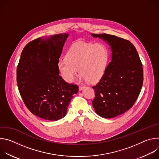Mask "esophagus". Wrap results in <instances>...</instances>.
Segmentation results:
<instances>
[{"instance_id":"34e87169","label":"esophagus","mask_w":159,"mask_h":159,"mask_svg":"<svg viewBox=\"0 0 159 159\" xmlns=\"http://www.w3.org/2000/svg\"><path fill=\"white\" fill-rule=\"evenodd\" d=\"M84 88H85L84 86H79V90H82L84 89Z\"/></svg>"}]
</instances>
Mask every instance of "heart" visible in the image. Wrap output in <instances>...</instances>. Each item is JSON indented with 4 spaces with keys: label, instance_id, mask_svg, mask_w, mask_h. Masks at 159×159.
<instances>
[{
    "label": "heart",
    "instance_id": "obj_1",
    "mask_svg": "<svg viewBox=\"0 0 159 159\" xmlns=\"http://www.w3.org/2000/svg\"><path fill=\"white\" fill-rule=\"evenodd\" d=\"M65 58L57 65L59 74L65 82H73L79 72L82 80L95 83L105 72L109 52L101 43L77 42L68 50Z\"/></svg>",
    "mask_w": 159,
    "mask_h": 159
}]
</instances>
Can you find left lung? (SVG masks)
Returning a JSON list of instances; mask_svg holds the SVG:
<instances>
[{"instance_id": "8db88e82", "label": "left lung", "mask_w": 159, "mask_h": 159, "mask_svg": "<svg viewBox=\"0 0 159 159\" xmlns=\"http://www.w3.org/2000/svg\"><path fill=\"white\" fill-rule=\"evenodd\" d=\"M110 47L111 60L97 85L93 87V106L104 118L120 115L137 99L143 85V70L138 52L129 41L107 34H91Z\"/></svg>"}]
</instances>
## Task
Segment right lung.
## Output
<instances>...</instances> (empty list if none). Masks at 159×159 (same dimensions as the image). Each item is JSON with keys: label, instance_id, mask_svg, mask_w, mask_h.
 I'll list each match as a JSON object with an SVG mask.
<instances>
[{"label": "right lung", "instance_id": "obj_1", "mask_svg": "<svg viewBox=\"0 0 159 159\" xmlns=\"http://www.w3.org/2000/svg\"><path fill=\"white\" fill-rule=\"evenodd\" d=\"M69 34L38 38L28 43L22 52L17 69L19 91L33 115L57 121L79 91L76 85L66 83L59 75L58 63Z\"/></svg>", "mask_w": 159, "mask_h": 159}]
</instances>
